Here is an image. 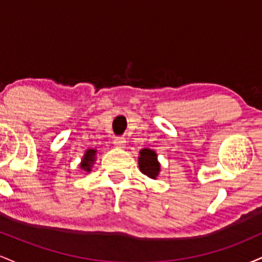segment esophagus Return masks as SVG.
<instances>
[{"instance_id": "obj_1", "label": "esophagus", "mask_w": 262, "mask_h": 262, "mask_svg": "<svg viewBox=\"0 0 262 262\" xmlns=\"http://www.w3.org/2000/svg\"><path fill=\"white\" fill-rule=\"evenodd\" d=\"M114 145H116V148H119V149L124 148V146H125V139L123 137L116 138V139H114Z\"/></svg>"}]
</instances>
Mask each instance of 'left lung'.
Wrapping results in <instances>:
<instances>
[{"instance_id": "obj_1", "label": "left lung", "mask_w": 262, "mask_h": 262, "mask_svg": "<svg viewBox=\"0 0 262 262\" xmlns=\"http://www.w3.org/2000/svg\"><path fill=\"white\" fill-rule=\"evenodd\" d=\"M138 164L139 169L144 175H146L150 179L156 180L161 170V165L158 160V154L155 150L144 148L139 151V158H138Z\"/></svg>"}]
</instances>
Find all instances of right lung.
<instances>
[{
	"label": "right lung",
	"mask_w": 262,
	"mask_h": 262,
	"mask_svg": "<svg viewBox=\"0 0 262 262\" xmlns=\"http://www.w3.org/2000/svg\"><path fill=\"white\" fill-rule=\"evenodd\" d=\"M96 156H97V150L87 149L82 156V160L80 162V169L86 171V172H90L96 161Z\"/></svg>",
	"instance_id": "1"
}]
</instances>
